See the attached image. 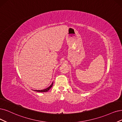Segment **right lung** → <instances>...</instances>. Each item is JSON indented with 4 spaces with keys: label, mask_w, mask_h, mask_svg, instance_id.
<instances>
[{
    "label": "right lung",
    "mask_w": 122,
    "mask_h": 122,
    "mask_svg": "<svg viewBox=\"0 0 122 122\" xmlns=\"http://www.w3.org/2000/svg\"><path fill=\"white\" fill-rule=\"evenodd\" d=\"M53 82L52 83V84L50 85V86H49L48 87H47V88L46 89H42V90H34L36 92H48L52 86H53Z\"/></svg>",
    "instance_id": "right-lung-1"
}]
</instances>
